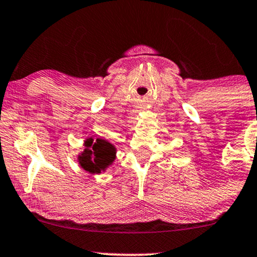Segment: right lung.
Instances as JSON below:
<instances>
[{
	"label": "right lung",
	"instance_id": "1",
	"mask_svg": "<svg viewBox=\"0 0 257 257\" xmlns=\"http://www.w3.org/2000/svg\"><path fill=\"white\" fill-rule=\"evenodd\" d=\"M85 150L79 154L78 162L83 170L89 174H100L116 158V148L109 141L103 139L93 140L92 138L85 141Z\"/></svg>",
	"mask_w": 257,
	"mask_h": 257
}]
</instances>
